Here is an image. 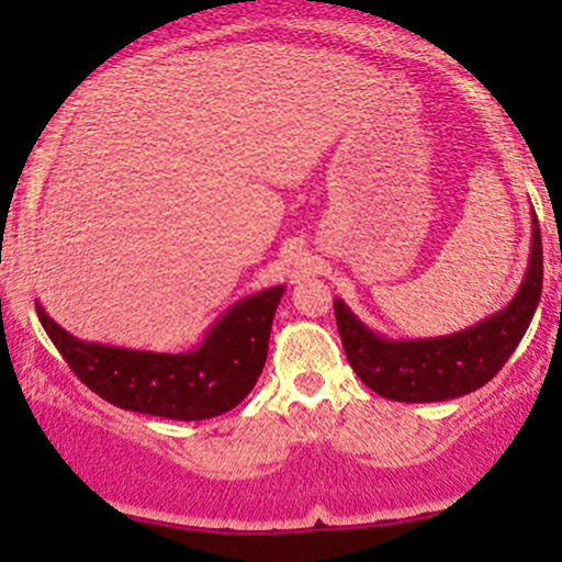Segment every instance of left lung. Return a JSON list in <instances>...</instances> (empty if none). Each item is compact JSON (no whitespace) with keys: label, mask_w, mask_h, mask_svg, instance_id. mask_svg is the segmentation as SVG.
Here are the masks:
<instances>
[{"label":"left lung","mask_w":562,"mask_h":562,"mask_svg":"<svg viewBox=\"0 0 562 562\" xmlns=\"http://www.w3.org/2000/svg\"><path fill=\"white\" fill-rule=\"evenodd\" d=\"M531 257L513 302L481 324L430 339H387L371 331L342 300H334L342 348L366 387L401 403H435L468 395L494 380L531 324L541 297V231L531 217Z\"/></svg>","instance_id":"8db88e82"}]
</instances>
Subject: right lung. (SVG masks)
<instances>
[{"label":"right lung","mask_w":562,"mask_h":562,"mask_svg":"<svg viewBox=\"0 0 562 562\" xmlns=\"http://www.w3.org/2000/svg\"><path fill=\"white\" fill-rule=\"evenodd\" d=\"M283 286L244 297L206 331L196 350L148 352L81 342L55 324L36 302V313L55 348L92 393L127 412L164 419H212L241 403L260 380L270 326Z\"/></svg>","instance_id":"obj_1"}]
</instances>
